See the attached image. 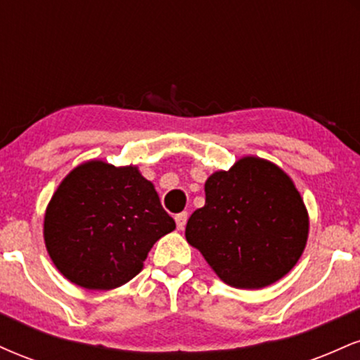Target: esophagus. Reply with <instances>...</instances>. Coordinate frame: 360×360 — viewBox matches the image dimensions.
I'll return each mask as SVG.
<instances>
[{
  "instance_id": "1",
  "label": "esophagus",
  "mask_w": 360,
  "mask_h": 360,
  "mask_svg": "<svg viewBox=\"0 0 360 360\" xmlns=\"http://www.w3.org/2000/svg\"><path fill=\"white\" fill-rule=\"evenodd\" d=\"M176 220V225H177V230H184L186 226V221H188V213L183 212V213H177L174 217Z\"/></svg>"
}]
</instances>
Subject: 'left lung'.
<instances>
[{"label": "left lung", "instance_id": "left-lung-1", "mask_svg": "<svg viewBox=\"0 0 360 360\" xmlns=\"http://www.w3.org/2000/svg\"><path fill=\"white\" fill-rule=\"evenodd\" d=\"M205 206L189 217L186 240L223 283L238 289L274 284L296 266L309 232L303 198L286 172L255 155L205 183Z\"/></svg>", "mask_w": 360, "mask_h": 360}]
</instances>
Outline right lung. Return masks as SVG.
I'll use <instances>...</instances> for the list:
<instances>
[{
    "instance_id": "obj_1",
    "label": "right lung",
    "mask_w": 360,
    "mask_h": 360,
    "mask_svg": "<svg viewBox=\"0 0 360 360\" xmlns=\"http://www.w3.org/2000/svg\"><path fill=\"white\" fill-rule=\"evenodd\" d=\"M176 223L137 166L86 160L62 179L44 217L53 266L84 289L123 286Z\"/></svg>"
}]
</instances>
